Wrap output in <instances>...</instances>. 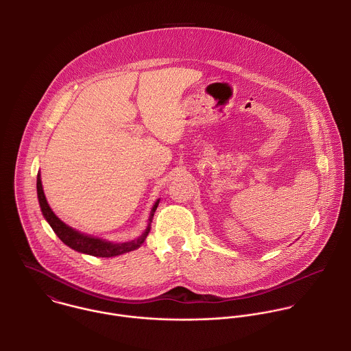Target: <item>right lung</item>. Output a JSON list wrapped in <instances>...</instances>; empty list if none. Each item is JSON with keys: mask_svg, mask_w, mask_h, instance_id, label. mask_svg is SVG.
<instances>
[{"mask_svg": "<svg viewBox=\"0 0 351 351\" xmlns=\"http://www.w3.org/2000/svg\"><path fill=\"white\" fill-rule=\"evenodd\" d=\"M36 189H38V199L39 204L42 208V213L46 217V220L49 221L51 228L53 230V232L58 235V238L70 249L78 251V252H84V254H89L93 256H102V258H108V256H116L128 251L135 250L138 247H141V245L145 242V239L147 238L149 232H150L151 220L154 216V212L159 204V200L154 204L152 209H151L150 219H149V226L146 228V231L135 241L131 242H125V243H110L106 242L100 238L96 237H90V235H85L81 234L80 231L69 227L67 224H64L50 208L49 202L46 200L45 192H43V186H42V180H40V173H38V180H36Z\"/></svg>", "mask_w": 351, "mask_h": 351, "instance_id": "right-lung-1", "label": "right lung"}]
</instances>
